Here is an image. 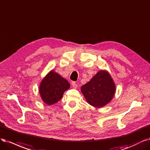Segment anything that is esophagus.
Wrapping results in <instances>:
<instances>
[{
  "label": "esophagus",
  "mask_w": 150,
  "mask_h": 150,
  "mask_svg": "<svg viewBox=\"0 0 150 150\" xmlns=\"http://www.w3.org/2000/svg\"><path fill=\"white\" fill-rule=\"evenodd\" d=\"M71 85H72V86H73L74 88H76L77 86H78V85H77V84L75 83V81L72 82V83H71Z\"/></svg>",
  "instance_id": "34e87169"
}]
</instances>
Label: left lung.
Listing matches in <instances>:
<instances>
[{"instance_id":"1","label":"left lung","mask_w":150,"mask_h":150,"mask_svg":"<svg viewBox=\"0 0 150 150\" xmlns=\"http://www.w3.org/2000/svg\"><path fill=\"white\" fill-rule=\"evenodd\" d=\"M87 102L96 108L108 103L115 93L113 79L107 71H99L88 83L81 87Z\"/></svg>"}]
</instances>
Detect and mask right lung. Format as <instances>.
I'll use <instances>...</instances> for the list:
<instances>
[{"label":"right lung","mask_w":150,"mask_h":150,"mask_svg":"<svg viewBox=\"0 0 150 150\" xmlns=\"http://www.w3.org/2000/svg\"><path fill=\"white\" fill-rule=\"evenodd\" d=\"M70 86L68 81L52 70L42 80L39 92L43 102L51 105L58 102Z\"/></svg>","instance_id":"obj_1"}]
</instances>
